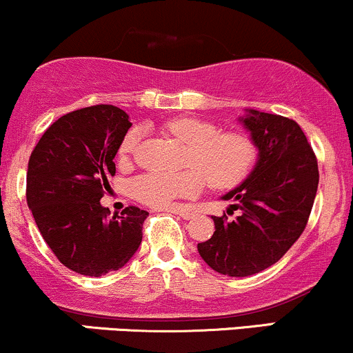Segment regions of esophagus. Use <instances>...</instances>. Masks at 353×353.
<instances>
[{"instance_id": "obj_1", "label": "esophagus", "mask_w": 353, "mask_h": 353, "mask_svg": "<svg viewBox=\"0 0 353 353\" xmlns=\"http://www.w3.org/2000/svg\"><path fill=\"white\" fill-rule=\"evenodd\" d=\"M169 212L177 214V216H181L182 219H185V221H189V219L194 217L192 210H188V209L181 208V205H177V208H171V209H169Z\"/></svg>"}]
</instances>
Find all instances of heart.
I'll return each mask as SVG.
<instances>
[{"label":"heart","mask_w":353,"mask_h":353,"mask_svg":"<svg viewBox=\"0 0 353 353\" xmlns=\"http://www.w3.org/2000/svg\"><path fill=\"white\" fill-rule=\"evenodd\" d=\"M165 131L188 145L185 168L181 174H144L132 182L136 199L157 209L172 208L176 199L192 197L204 185L214 189L236 188L252 171L257 148L242 132H219L217 125L196 117H176L165 123ZM141 139V129L134 128L124 136L119 156L134 152Z\"/></svg>","instance_id":"1"}]
</instances>
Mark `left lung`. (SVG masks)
<instances>
[{
	"label": "left lung",
	"mask_w": 353,
	"mask_h": 353,
	"mask_svg": "<svg viewBox=\"0 0 353 353\" xmlns=\"http://www.w3.org/2000/svg\"><path fill=\"white\" fill-rule=\"evenodd\" d=\"M239 123L257 148V161L244 182L221 197L230 210L212 216L209 241L197 244L210 269L229 277H247L274 265L301 237L319 185V168L305 134L295 121L245 109Z\"/></svg>",
	"instance_id": "1"
}]
</instances>
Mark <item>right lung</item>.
<instances>
[{
  "mask_svg": "<svg viewBox=\"0 0 353 353\" xmlns=\"http://www.w3.org/2000/svg\"><path fill=\"white\" fill-rule=\"evenodd\" d=\"M131 125L116 106L83 108L52 123L31 152L28 208L61 264L81 275L101 277L119 270L143 241L149 212L131 205L111 217L99 202Z\"/></svg>",
  "mask_w": 353,
  "mask_h": 353,
  "instance_id": "add662e5",
  "label": "right lung"
}]
</instances>
